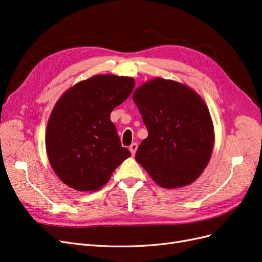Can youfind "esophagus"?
<instances>
[{"instance_id": "esophagus-1", "label": "esophagus", "mask_w": 262, "mask_h": 262, "mask_svg": "<svg viewBox=\"0 0 262 262\" xmlns=\"http://www.w3.org/2000/svg\"><path fill=\"white\" fill-rule=\"evenodd\" d=\"M130 152H131V154L132 155H134L136 154V152H137V149H138V144L137 143H132L131 145H130Z\"/></svg>"}]
</instances>
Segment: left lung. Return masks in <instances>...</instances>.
I'll use <instances>...</instances> for the list:
<instances>
[{"mask_svg": "<svg viewBox=\"0 0 262 262\" xmlns=\"http://www.w3.org/2000/svg\"><path fill=\"white\" fill-rule=\"evenodd\" d=\"M132 98L148 131L136 160L165 189L192 184L207 167L214 146L208 106L198 93L176 81L155 77Z\"/></svg>", "mask_w": 262, "mask_h": 262, "instance_id": "obj_1", "label": "left lung"}]
</instances>
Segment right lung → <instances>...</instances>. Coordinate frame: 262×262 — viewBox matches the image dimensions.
<instances>
[{"label":"right lung","instance_id":"1","mask_svg":"<svg viewBox=\"0 0 262 262\" xmlns=\"http://www.w3.org/2000/svg\"><path fill=\"white\" fill-rule=\"evenodd\" d=\"M133 87L132 77L100 74L62 94L47 124L46 149L63 184L77 191H97L131 156L121 146L110 114Z\"/></svg>","mask_w":262,"mask_h":262}]
</instances>
